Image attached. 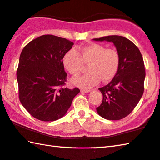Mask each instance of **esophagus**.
Wrapping results in <instances>:
<instances>
[{
  "mask_svg": "<svg viewBox=\"0 0 160 160\" xmlns=\"http://www.w3.org/2000/svg\"><path fill=\"white\" fill-rule=\"evenodd\" d=\"M81 92H85V93H88L90 92V90H86V89H81L80 90Z\"/></svg>",
  "mask_w": 160,
  "mask_h": 160,
  "instance_id": "esophagus-1",
  "label": "esophagus"
}]
</instances>
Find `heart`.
<instances>
[{"label": "heart", "instance_id": "1", "mask_svg": "<svg viewBox=\"0 0 160 160\" xmlns=\"http://www.w3.org/2000/svg\"><path fill=\"white\" fill-rule=\"evenodd\" d=\"M83 62L88 63L86 74L72 78L73 85L82 88H90L97 85L100 80L108 82L112 80L120 65L119 52L113 48L92 43L82 47L80 53L71 48L62 58V65L70 74L77 75L82 70Z\"/></svg>", "mask_w": 160, "mask_h": 160}]
</instances>
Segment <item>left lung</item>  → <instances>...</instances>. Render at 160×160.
Here are the masks:
<instances>
[{
    "label": "left lung",
    "instance_id": "8db88e82",
    "mask_svg": "<svg viewBox=\"0 0 160 160\" xmlns=\"http://www.w3.org/2000/svg\"><path fill=\"white\" fill-rule=\"evenodd\" d=\"M93 40L112 42L120 54L118 73L110 83L99 88L103 99L96 110L107 120H121L131 113L143 95L145 69L142 56L138 48L125 37L109 35Z\"/></svg>",
    "mask_w": 160,
    "mask_h": 160
}]
</instances>
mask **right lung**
<instances>
[{"label":"right lung","instance_id":"add662e5","mask_svg":"<svg viewBox=\"0 0 160 160\" xmlns=\"http://www.w3.org/2000/svg\"><path fill=\"white\" fill-rule=\"evenodd\" d=\"M72 42L52 35H41L22 49L17 70L19 99L33 118L50 122L62 118L80 92L63 88L67 73L62 65Z\"/></svg>","mask_w":160,"mask_h":160}]
</instances>
